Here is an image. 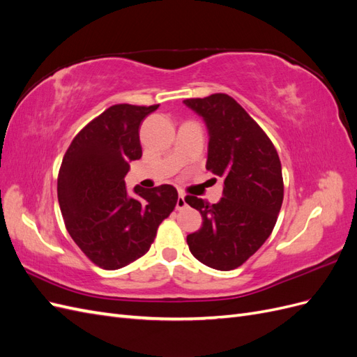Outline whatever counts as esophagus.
<instances>
[{
	"label": "esophagus",
	"mask_w": 357,
	"mask_h": 357,
	"mask_svg": "<svg viewBox=\"0 0 357 357\" xmlns=\"http://www.w3.org/2000/svg\"><path fill=\"white\" fill-rule=\"evenodd\" d=\"M186 207H188V202H186V199H185V195H183V193H178L176 208H177V210H183V208H186Z\"/></svg>",
	"instance_id": "1"
}]
</instances>
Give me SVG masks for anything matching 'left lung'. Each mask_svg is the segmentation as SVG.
Listing matches in <instances>:
<instances>
[{
	"label": "left lung",
	"mask_w": 357,
	"mask_h": 357,
	"mask_svg": "<svg viewBox=\"0 0 357 357\" xmlns=\"http://www.w3.org/2000/svg\"><path fill=\"white\" fill-rule=\"evenodd\" d=\"M183 102L207 126V169L223 178L218 204L186 197L202 215L201 229L188 235V245L204 265L231 271L255 255L274 229L283 204L282 164L271 139L229 95Z\"/></svg>",
	"instance_id": "1"
}]
</instances>
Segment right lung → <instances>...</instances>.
<instances>
[{
	"instance_id": "add662e5",
	"label": "right lung",
	"mask_w": 357,
	"mask_h": 357,
	"mask_svg": "<svg viewBox=\"0 0 357 357\" xmlns=\"http://www.w3.org/2000/svg\"><path fill=\"white\" fill-rule=\"evenodd\" d=\"M159 105L116 104L75 135L58 177V201L74 243L93 264L119 269L149 252L162 220L174 210V186L134 188L125 176L142 158L139 125Z\"/></svg>"
}]
</instances>
